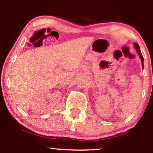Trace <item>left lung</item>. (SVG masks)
Listing matches in <instances>:
<instances>
[{"label": "left lung", "mask_w": 153, "mask_h": 153, "mask_svg": "<svg viewBox=\"0 0 153 153\" xmlns=\"http://www.w3.org/2000/svg\"><path fill=\"white\" fill-rule=\"evenodd\" d=\"M134 45L135 49H136V50H137V53H139L140 58H141V60L142 67H143V56H142V54H141V50H140V47H139V45H138L137 43H134Z\"/></svg>", "instance_id": "obj_1"}]
</instances>
